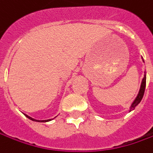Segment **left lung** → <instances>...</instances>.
<instances>
[{"label":"left lung","instance_id":"8db88e82","mask_svg":"<svg viewBox=\"0 0 153 153\" xmlns=\"http://www.w3.org/2000/svg\"><path fill=\"white\" fill-rule=\"evenodd\" d=\"M146 76H145V77L143 78V80H142V83H141V86H140V92H139L138 96L136 97L135 100H134V103L132 104L130 111H131V110H134V108H135V106L138 105L139 103L141 101V100H142V98H143V95H144L145 88H146Z\"/></svg>","mask_w":153,"mask_h":153}]
</instances>
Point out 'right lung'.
<instances>
[{
	"instance_id": "add662e5",
	"label": "right lung",
	"mask_w": 153,
	"mask_h": 153,
	"mask_svg": "<svg viewBox=\"0 0 153 153\" xmlns=\"http://www.w3.org/2000/svg\"><path fill=\"white\" fill-rule=\"evenodd\" d=\"M27 117L29 118V119H30V120H32V121H36V122H48V121H50L51 119H49V120H42V121H39V120H36V119H34V118H31L30 117H29V116H27V115H25Z\"/></svg>"
}]
</instances>
